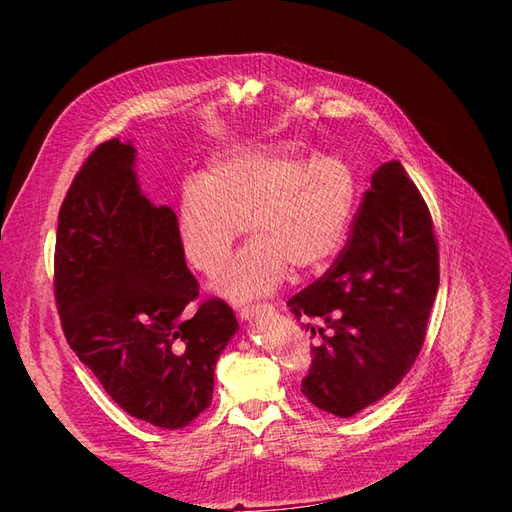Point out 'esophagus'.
Masks as SVG:
<instances>
[{
    "instance_id": "esophagus-1",
    "label": "esophagus",
    "mask_w": 512,
    "mask_h": 512,
    "mask_svg": "<svg viewBox=\"0 0 512 512\" xmlns=\"http://www.w3.org/2000/svg\"><path fill=\"white\" fill-rule=\"evenodd\" d=\"M275 312V307L271 303H260V305H252V307H241L239 309V318L243 322H250L258 316H269Z\"/></svg>"
}]
</instances>
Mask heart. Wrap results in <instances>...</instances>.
Masks as SVG:
<instances>
[{"label":"heart","mask_w":512,"mask_h":512,"mask_svg":"<svg viewBox=\"0 0 512 512\" xmlns=\"http://www.w3.org/2000/svg\"><path fill=\"white\" fill-rule=\"evenodd\" d=\"M356 203L352 166L297 145H254L213 156L200 181L183 185L177 241L183 258L203 275L220 273L230 247L252 232L213 284L222 297L245 303L282 286L290 267L322 269L342 247Z\"/></svg>","instance_id":"b5f03b06"}]
</instances>
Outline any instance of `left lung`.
I'll return each mask as SVG.
<instances>
[{"mask_svg": "<svg viewBox=\"0 0 512 512\" xmlns=\"http://www.w3.org/2000/svg\"><path fill=\"white\" fill-rule=\"evenodd\" d=\"M438 286L429 209L406 168L386 162L333 267L288 301L305 331L322 339L301 393L342 418L389 395L421 352Z\"/></svg>", "mask_w": 512, "mask_h": 512, "instance_id": "obj_1", "label": "left lung"}]
</instances>
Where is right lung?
<instances>
[{"label":"right lung","mask_w":512,"mask_h":512,"mask_svg":"<svg viewBox=\"0 0 512 512\" xmlns=\"http://www.w3.org/2000/svg\"><path fill=\"white\" fill-rule=\"evenodd\" d=\"M136 149L91 153L59 209L55 301L70 348L130 416L181 429L211 406L213 371L239 322L220 301L196 309L198 282L177 215L141 192Z\"/></svg>","instance_id":"obj_1"}]
</instances>
